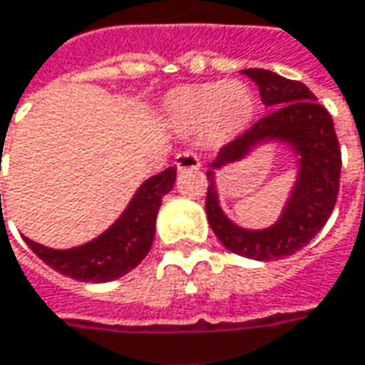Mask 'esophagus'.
<instances>
[{
	"label": "esophagus",
	"instance_id": "34e87169",
	"mask_svg": "<svg viewBox=\"0 0 365 365\" xmlns=\"http://www.w3.org/2000/svg\"><path fill=\"white\" fill-rule=\"evenodd\" d=\"M200 158L193 153L192 150H185V151H180L178 155H175V168L182 172V170H200Z\"/></svg>",
	"mask_w": 365,
	"mask_h": 365
}]
</instances>
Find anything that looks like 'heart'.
Returning <instances> with one entry per match:
<instances>
[{
  "label": "heart",
  "mask_w": 365,
  "mask_h": 365,
  "mask_svg": "<svg viewBox=\"0 0 365 365\" xmlns=\"http://www.w3.org/2000/svg\"><path fill=\"white\" fill-rule=\"evenodd\" d=\"M254 108L250 89L237 81L183 86L165 98V113L178 130L205 128L214 140H224L244 130L254 115Z\"/></svg>",
  "instance_id": "obj_1"
}]
</instances>
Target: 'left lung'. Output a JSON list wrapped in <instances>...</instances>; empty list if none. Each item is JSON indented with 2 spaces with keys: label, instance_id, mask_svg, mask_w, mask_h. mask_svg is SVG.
Masks as SVG:
<instances>
[{
  "label": "left lung",
  "instance_id": "left-lung-1",
  "mask_svg": "<svg viewBox=\"0 0 365 365\" xmlns=\"http://www.w3.org/2000/svg\"><path fill=\"white\" fill-rule=\"evenodd\" d=\"M259 88L269 113L247 131L225 143L207 170L205 214L217 240L237 255L269 262L296 254L326 225L339 192L341 151L334 121L316 96L302 83L269 69H244ZM284 140L298 155V180L284 212L266 230H245L221 212L215 190V170L243 159L264 140Z\"/></svg>",
  "mask_w": 365,
  "mask_h": 365
}]
</instances>
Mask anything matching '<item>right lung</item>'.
I'll return each instance as SVG.
<instances>
[{"label": "right lung", "instance_id": "obj_1", "mask_svg": "<svg viewBox=\"0 0 365 365\" xmlns=\"http://www.w3.org/2000/svg\"><path fill=\"white\" fill-rule=\"evenodd\" d=\"M173 182L175 168H168L145 180L138 187L120 220L88 244L71 250H51L31 242L29 237L24 240L39 259H43L47 266L63 276L93 284L118 279L140 266L141 259L150 252L155 235L158 210L162 205L163 195L172 192Z\"/></svg>", "mask_w": 365, "mask_h": 365}]
</instances>
